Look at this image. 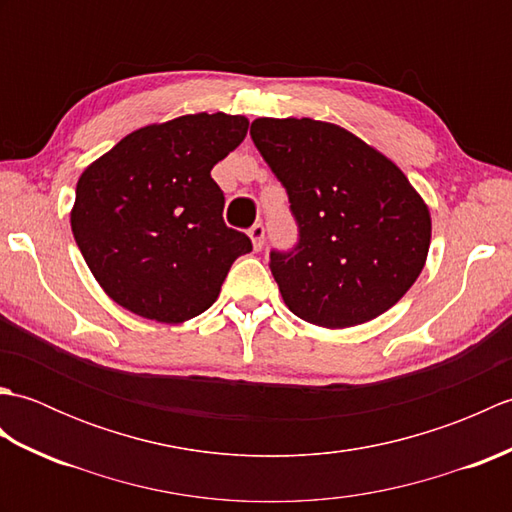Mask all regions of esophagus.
Returning <instances> with one entry per match:
<instances>
[{"label":"esophagus","instance_id":"1","mask_svg":"<svg viewBox=\"0 0 512 512\" xmlns=\"http://www.w3.org/2000/svg\"><path fill=\"white\" fill-rule=\"evenodd\" d=\"M248 237L253 239V248H255V250H262V248H264V239H266V228H264V224L250 226Z\"/></svg>","mask_w":512,"mask_h":512}]
</instances>
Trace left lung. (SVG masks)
<instances>
[{
  "mask_svg": "<svg viewBox=\"0 0 512 512\" xmlns=\"http://www.w3.org/2000/svg\"><path fill=\"white\" fill-rule=\"evenodd\" d=\"M250 138L299 226L295 248L270 253L290 312L341 330L396 306L431 244L429 206L405 173L352 132L314 118H257Z\"/></svg>",
  "mask_w": 512,
  "mask_h": 512,
  "instance_id": "1",
  "label": "left lung"
}]
</instances>
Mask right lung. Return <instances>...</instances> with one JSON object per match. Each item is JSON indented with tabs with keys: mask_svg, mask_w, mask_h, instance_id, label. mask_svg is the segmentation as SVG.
Here are the masks:
<instances>
[{
	"mask_svg": "<svg viewBox=\"0 0 512 512\" xmlns=\"http://www.w3.org/2000/svg\"><path fill=\"white\" fill-rule=\"evenodd\" d=\"M248 118L187 114L140 127L81 173L76 246L118 306L182 323L209 310L250 239L224 224L211 169L242 143Z\"/></svg>",
	"mask_w": 512,
	"mask_h": 512,
	"instance_id": "obj_1",
	"label": "right lung"
}]
</instances>
